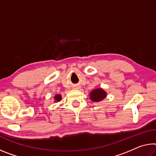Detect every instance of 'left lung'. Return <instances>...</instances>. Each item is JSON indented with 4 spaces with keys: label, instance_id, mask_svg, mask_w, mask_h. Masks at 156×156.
Segmentation results:
<instances>
[{
    "label": "left lung",
    "instance_id": "1",
    "mask_svg": "<svg viewBox=\"0 0 156 156\" xmlns=\"http://www.w3.org/2000/svg\"><path fill=\"white\" fill-rule=\"evenodd\" d=\"M106 93L102 89H95L90 93V99L94 102H98L105 98Z\"/></svg>",
    "mask_w": 156,
    "mask_h": 156
}]
</instances>
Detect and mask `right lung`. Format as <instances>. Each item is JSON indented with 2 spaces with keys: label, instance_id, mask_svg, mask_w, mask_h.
<instances>
[{
  "label": "right lung",
  "instance_id": "right-lung-1",
  "mask_svg": "<svg viewBox=\"0 0 156 156\" xmlns=\"http://www.w3.org/2000/svg\"><path fill=\"white\" fill-rule=\"evenodd\" d=\"M54 98H55V101H57V102H59V101L61 100V96L59 95V94L55 95V97H54Z\"/></svg>",
  "mask_w": 156,
  "mask_h": 156
}]
</instances>
